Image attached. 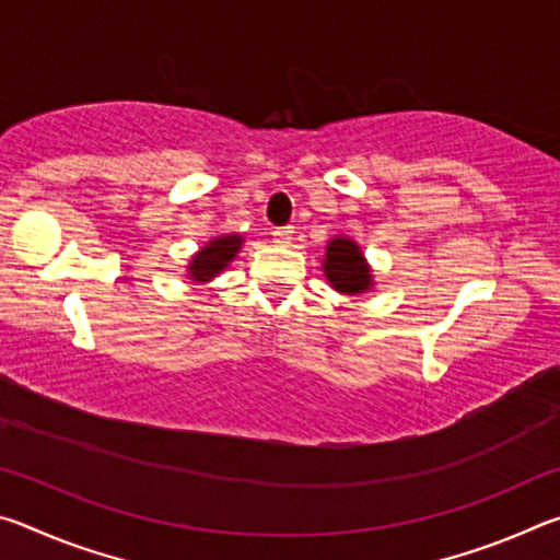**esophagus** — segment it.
<instances>
[{
  "instance_id": "34e87169",
  "label": "esophagus",
  "mask_w": 560,
  "mask_h": 560,
  "mask_svg": "<svg viewBox=\"0 0 560 560\" xmlns=\"http://www.w3.org/2000/svg\"><path fill=\"white\" fill-rule=\"evenodd\" d=\"M271 236H273V242H277V244L287 246L293 240V230H291V226H273Z\"/></svg>"
}]
</instances>
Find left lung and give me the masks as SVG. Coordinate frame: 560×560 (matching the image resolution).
<instances>
[{
    "label": "left lung",
    "mask_w": 560,
    "mask_h": 560,
    "mask_svg": "<svg viewBox=\"0 0 560 560\" xmlns=\"http://www.w3.org/2000/svg\"><path fill=\"white\" fill-rule=\"evenodd\" d=\"M324 271L328 281L343 293L365 291L371 287V279H373L363 254H360V246L355 242L346 240V236L330 240V244L326 246Z\"/></svg>",
    "instance_id": "obj_1"
}]
</instances>
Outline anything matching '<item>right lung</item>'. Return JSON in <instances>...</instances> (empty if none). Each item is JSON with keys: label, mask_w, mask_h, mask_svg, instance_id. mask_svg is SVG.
I'll return each mask as SVG.
<instances>
[{"label": "right lung", "mask_w": 560, "mask_h": 560, "mask_svg": "<svg viewBox=\"0 0 560 560\" xmlns=\"http://www.w3.org/2000/svg\"><path fill=\"white\" fill-rule=\"evenodd\" d=\"M242 236H217L214 242H210L207 246H202L200 254L189 264V273H192L195 281H210L214 273H220L226 264H230L236 252L242 246Z\"/></svg>", "instance_id": "add662e5"}]
</instances>
